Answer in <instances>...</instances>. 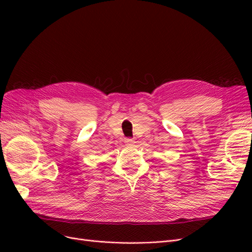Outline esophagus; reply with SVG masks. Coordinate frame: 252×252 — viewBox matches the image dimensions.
<instances>
[{"label":"esophagus","mask_w":252,"mask_h":252,"mask_svg":"<svg viewBox=\"0 0 252 252\" xmlns=\"http://www.w3.org/2000/svg\"><path fill=\"white\" fill-rule=\"evenodd\" d=\"M125 143H127V144H133L134 141L131 138H127V139H125Z\"/></svg>","instance_id":"esophagus-1"}]
</instances>
